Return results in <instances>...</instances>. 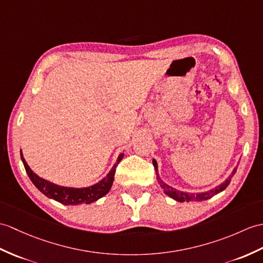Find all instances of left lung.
<instances>
[{"label":"left lung","mask_w":263,"mask_h":263,"mask_svg":"<svg viewBox=\"0 0 263 263\" xmlns=\"http://www.w3.org/2000/svg\"><path fill=\"white\" fill-rule=\"evenodd\" d=\"M152 163H154V167H155V169H156L158 182H159L160 187L163 189L164 194L168 195L169 197L174 198V199L177 200V201H180V203H184V201H193V200H198V201H199V200H206V199H209V198L214 196V195L223 192L224 189L229 186V184L231 182V178L234 176V174H235V172H236V168H234L233 173H232V175H230L229 178H228L227 180H225L224 182H222L221 185H218L217 187H215L214 189H211V191L205 192V193L191 194V193H185V192L177 191V189L173 188L172 186L167 185L166 182H163V181L161 180L160 177H159V174H158V164H157V161L154 159V160H152Z\"/></svg>","instance_id":"obj_1"}]
</instances>
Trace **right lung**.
<instances>
[{
	"mask_svg": "<svg viewBox=\"0 0 263 263\" xmlns=\"http://www.w3.org/2000/svg\"><path fill=\"white\" fill-rule=\"evenodd\" d=\"M123 156L124 154H121L118 157L117 162L114 163V166L109 170V173L106 175V177H104V178L97 182V184L84 188H72L58 186L44 178H40L38 175H35L32 170L30 169L26 159L23 158L21 151V160L23 162L24 168H26V172L29 176V178L33 182V185L38 188L42 194L46 195L47 197L57 200L64 205H78L83 203L90 204L93 203V201L100 199L101 197L105 196L113 185L115 170H117L118 164L122 160Z\"/></svg>",
	"mask_w": 263,
	"mask_h": 263,
	"instance_id": "right-lung-1",
	"label": "right lung"
}]
</instances>
